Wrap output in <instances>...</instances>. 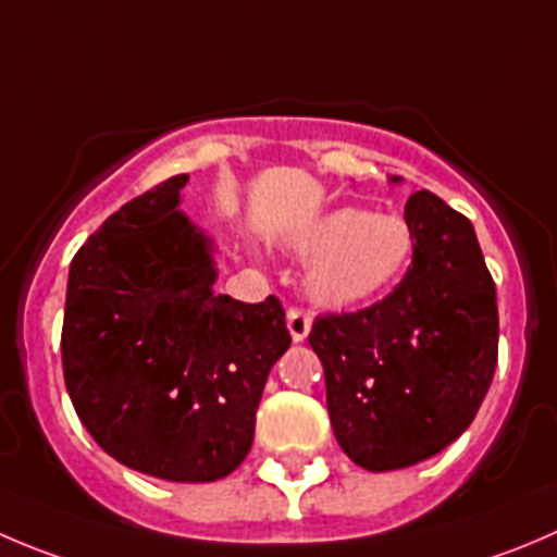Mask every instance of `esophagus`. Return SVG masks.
<instances>
[{"mask_svg":"<svg viewBox=\"0 0 557 557\" xmlns=\"http://www.w3.org/2000/svg\"><path fill=\"white\" fill-rule=\"evenodd\" d=\"M287 327L293 342H304L311 331V317L304 309H289L287 311Z\"/></svg>","mask_w":557,"mask_h":557,"instance_id":"obj_1","label":"esophagus"}]
</instances>
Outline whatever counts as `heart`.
Masks as SVG:
<instances>
[{"instance_id": "b5f03b06", "label": "heart", "mask_w": 557, "mask_h": 557, "mask_svg": "<svg viewBox=\"0 0 557 557\" xmlns=\"http://www.w3.org/2000/svg\"><path fill=\"white\" fill-rule=\"evenodd\" d=\"M289 248L311 259L304 287L311 304L355 309L388 295L407 273L416 235L401 215L333 208L293 232Z\"/></svg>"}]
</instances>
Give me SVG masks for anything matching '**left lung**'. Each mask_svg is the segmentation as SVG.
<instances>
[{"mask_svg":"<svg viewBox=\"0 0 557 557\" xmlns=\"http://www.w3.org/2000/svg\"><path fill=\"white\" fill-rule=\"evenodd\" d=\"M405 221L416 253L399 287L358 314L317 317L309 336L338 446L372 473L451 446L497 363L495 282L473 224L429 190L407 199Z\"/></svg>","mask_w":557,"mask_h":557,"instance_id":"obj_1","label":"left lung"}]
</instances>
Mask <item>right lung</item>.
<instances>
[{
	"label": "right lung",
	"mask_w": 557,
	"mask_h": 557,
	"mask_svg": "<svg viewBox=\"0 0 557 557\" xmlns=\"http://www.w3.org/2000/svg\"><path fill=\"white\" fill-rule=\"evenodd\" d=\"M188 174L136 196L78 248L67 273L62 369L109 457L163 481L230 475L287 352L282 304L215 295V243L180 210Z\"/></svg>",
	"instance_id": "right-lung-1"
}]
</instances>
